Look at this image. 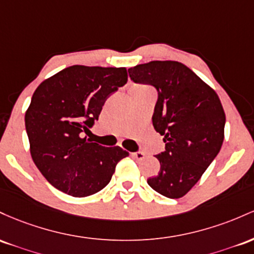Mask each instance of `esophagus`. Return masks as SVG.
<instances>
[{"instance_id": "obj_1", "label": "esophagus", "mask_w": 254, "mask_h": 254, "mask_svg": "<svg viewBox=\"0 0 254 254\" xmlns=\"http://www.w3.org/2000/svg\"><path fill=\"white\" fill-rule=\"evenodd\" d=\"M132 156H133V158H135V159H142L145 157V153L141 152V151H138V152H133Z\"/></svg>"}]
</instances>
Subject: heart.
Masks as SVG:
<instances>
[{
    "label": "heart",
    "mask_w": 254,
    "mask_h": 254,
    "mask_svg": "<svg viewBox=\"0 0 254 254\" xmlns=\"http://www.w3.org/2000/svg\"><path fill=\"white\" fill-rule=\"evenodd\" d=\"M135 87H145V86H135Z\"/></svg>",
    "instance_id": "obj_1"
}]
</instances>
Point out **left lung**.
I'll return each instance as SVG.
<instances>
[{
    "mask_svg": "<svg viewBox=\"0 0 254 254\" xmlns=\"http://www.w3.org/2000/svg\"><path fill=\"white\" fill-rule=\"evenodd\" d=\"M135 84L158 92L152 116L165 150L156 156L161 169L147 184L178 199L199 181L221 150L226 114L217 93L189 67L176 61H151L128 69Z\"/></svg>",
    "mask_w": 254,
    "mask_h": 254,
    "instance_id": "8db88e82",
    "label": "left lung"
}]
</instances>
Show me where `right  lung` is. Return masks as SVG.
I'll return each instance as SVG.
<instances>
[{
    "label": "right lung",
    "mask_w": 254,
    "mask_h": 254,
    "mask_svg": "<svg viewBox=\"0 0 254 254\" xmlns=\"http://www.w3.org/2000/svg\"><path fill=\"white\" fill-rule=\"evenodd\" d=\"M126 82L124 67L75 64L37 87L25 127L33 162L55 189L78 198L95 194L127 157L120 146L105 147L82 138L98 120L105 99Z\"/></svg>",
    "instance_id": "add662e5"
}]
</instances>
